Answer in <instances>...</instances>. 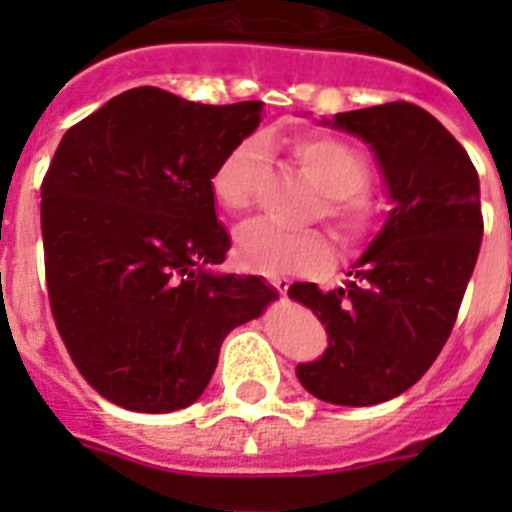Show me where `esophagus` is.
I'll return each instance as SVG.
<instances>
[{
	"mask_svg": "<svg viewBox=\"0 0 512 512\" xmlns=\"http://www.w3.org/2000/svg\"><path fill=\"white\" fill-rule=\"evenodd\" d=\"M269 282L277 287L279 295H287V289H289V279L287 277H269Z\"/></svg>",
	"mask_w": 512,
	"mask_h": 512,
	"instance_id": "esophagus-1",
	"label": "esophagus"
}]
</instances>
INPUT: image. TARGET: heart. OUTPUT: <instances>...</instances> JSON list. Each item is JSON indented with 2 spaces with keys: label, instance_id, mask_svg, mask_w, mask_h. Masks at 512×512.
Segmentation results:
<instances>
[{
  "label": "heart",
  "instance_id": "obj_1",
  "mask_svg": "<svg viewBox=\"0 0 512 512\" xmlns=\"http://www.w3.org/2000/svg\"><path fill=\"white\" fill-rule=\"evenodd\" d=\"M295 158L312 184L323 192L320 217H325L346 246H356L374 230L377 212L364 194L369 184L366 158L343 140L307 135L295 143ZM264 143L248 138L220 161L212 174V194L228 212L251 207L259 184ZM333 248L318 230H284L266 220L248 223L235 235V261L261 274L318 271L330 264Z\"/></svg>",
  "mask_w": 512,
  "mask_h": 512
}]
</instances>
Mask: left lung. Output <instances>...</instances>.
Returning a JSON list of instances; mask_svg holds the SVG:
<instances>
[{"instance_id":"1","label":"left lung","mask_w":512,"mask_h":512,"mask_svg":"<svg viewBox=\"0 0 512 512\" xmlns=\"http://www.w3.org/2000/svg\"><path fill=\"white\" fill-rule=\"evenodd\" d=\"M323 125L372 148L392 210L346 287H289L328 333L323 356L297 364V379L318 400L366 408L410 390L449 341L485 230L479 176L459 140L418 104L338 112Z\"/></svg>"}]
</instances>
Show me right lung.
<instances>
[{
	"mask_svg": "<svg viewBox=\"0 0 512 512\" xmlns=\"http://www.w3.org/2000/svg\"><path fill=\"white\" fill-rule=\"evenodd\" d=\"M261 112L264 102L217 107L138 87L58 143L40 187L45 282L58 333L104 400L187 408L225 336L277 300L264 279L212 269L230 248L212 174Z\"/></svg>",
	"mask_w": 512,
	"mask_h": 512,
	"instance_id": "obj_1",
	"label": "right lung"
}]
</instances>
